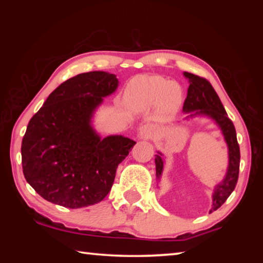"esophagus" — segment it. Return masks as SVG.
Returning <instances> with one entry per match:
<instances>
[{
	"mask_svg": "<svg viewBox=\"0 0 263 263\" xmlns=\"http://www.w3.org/2000/svg\"><path fill=\"white\" fill-rule=\"evenodd\" d=\"M153 127L148 125V124H145V125H141L138 130V138L139 139H148L153 136Z\"/></svg>",
	"mask_w": 263,
	"mask_h": 263,
	"instance_id": "1",
	"label": "esophagus"
}]
</instances>
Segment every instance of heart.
I'll return each instance as SVG.
<instances>
[{
    "mask_svg": "<svg viewBox=\"0 0 263 263\" xmlns=\"http://www.w3.org/2000/svg\"><path fill=\"white\" fill-rule=\"evenodd\" d=\"M183 91L176 82L159 75L133 79L124 94L127 108L135 111L147 110L159 105L164 112L172 114L182 103Z\"/></svg>",
    "mask_w": 263,
    "mask_h": 263,
    "instance_id": "b5f03b06",
    "label": "heart"
}]
</instances>
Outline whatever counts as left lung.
Listing matches in <instances>:
<instances>
[{
	"mask_svg": "<svg viewBox=\"0 0 263 263\" xmlns=\"http://www.w3.org/2000/svg\"><path fill=\"white\" fill-rule=\"evenodd\" d=\"M184 77L189 80V88L186 99L183 104L184 112H195L190 114L188 117L203 115L208 116L216 122L220 127L224 136V139L229 147V168L228 173L222 180L221 183L218 184L212 195V209L210 213L219 209L225 203L229 196L232 194L238 182L239 166H240V148L237 140V133H235L234 125L228 114L222 106L219 96L217 95L215 89L206 79L198 77V75L184 72ZM161 153L155 155V168H157L158 179L162 174L163 160Z\"/></svg>",
	"mask_w": 263,
	"mask_h": 263,
	"instance_id": "obj_1",
	"label": "left lung"
}]
</instances>
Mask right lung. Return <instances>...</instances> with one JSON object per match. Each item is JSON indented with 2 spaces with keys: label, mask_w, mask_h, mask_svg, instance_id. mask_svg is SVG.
<instances>
[{
  "label": "right lung",
  "mask_w": 263,
  "mask_h": 263,
  "mask_svg": "<svg viewBox=\"0 0 263 263\" xmlns=\"http://www.w3.org/2000/svg\"><path fill=\"white\" fill-rule=\"evenodd\" d=\"M118 87L115 74L88 72L62 82L30 119L22 140V167L44 199L79 209L101 202L111 190L118 164L136 141L102 138L91 117Z\"/></svg>",
  "instance_id": "add662e5"
}]
</instances>
